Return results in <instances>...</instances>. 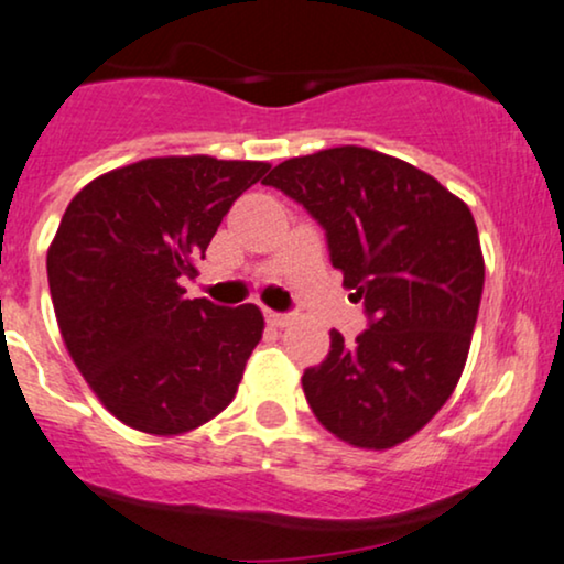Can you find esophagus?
Masks as SVG:
<instances>
[{
	"label": "esophagus",
	"instance_id": "1",
	"mask_svg": "<svg viewBox=\"0 0 564 564\" xmlns=\"http://www.w3.org/2000/svg\"><path fill=\"white\" fill-rule=\"evenodd\" d=\"M264 321L275 325V328H283V325H289V315H283V312H275V310H264Z\"/></svg>",
	"mask_w": 564,
	"mask_h": 564
}]
</instances>
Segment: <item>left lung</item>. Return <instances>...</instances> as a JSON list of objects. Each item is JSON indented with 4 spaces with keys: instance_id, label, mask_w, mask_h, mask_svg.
<instances>
[{
    "instance_id": "left-lung-1",
    "label": "left lung",
    "mask_w": 564,
    "mask_h": 564,
    "mask_svg": "<svg viewBox=\"0 0 564 564\" xmlns=\"http://www.w3.org/2000/svg\"><path fill=\"white\" fill-rule=\"evenodd\" d=\"M264 186L307 209L370 328L302 376L315 417L359 449H391L423 429L465 370L484 294L470 207L433 175L365 147L291 158Z\"/></svg>"
}]
</instances>
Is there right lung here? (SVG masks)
<instances>
[{
    "label": "right lung",
    "mask_w": 564,
    "mask_h": 564,
    "mask_svg": "<svg viewBox=\"0 0 564 564\" xmlns=\"http://www.w3.org/2000/svg\"><path fill=\"white\" fill-rule=\"evenodd\" d=\"M268 162L149 158L73 196L46 252L59 334L120 423L178 436L220 415L262 338L254 304L186 300L217 226Z\"/></svg>",
    "instance_id": "1"
}]
</instances>
